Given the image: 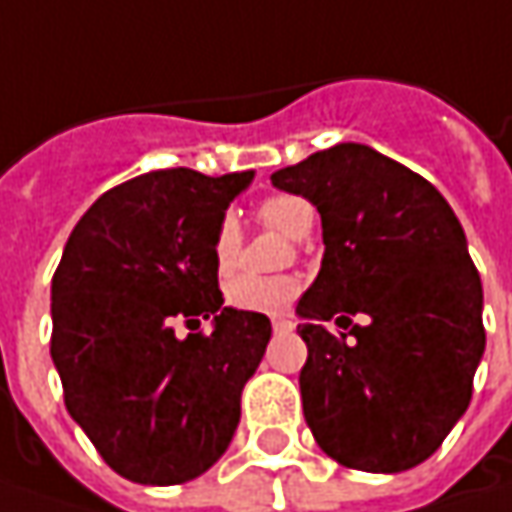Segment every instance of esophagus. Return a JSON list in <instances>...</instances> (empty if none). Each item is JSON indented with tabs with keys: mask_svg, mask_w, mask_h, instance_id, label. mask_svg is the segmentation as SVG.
Instances as JSON below:
<instances>
[{
	"mask_svg": "<svg viewBox=\"0 0 512 512\" xmlns=\"http://www.w3.org/2000/svg\"><path fill=\"white\" fill-rule=\"evenodd\" d=\"M272 329H275V332H292V321H286V318H275V321H272Z\"/></svg>",
	"mask_w": 512,
	"mask_h": 512,
	"instance_id": "esophagus-1",
	"label": "esophagus"
}]
</instances>
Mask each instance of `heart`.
<instances>
[{
    "label": "heart",
    "instance_id": "heart-1",
    "mask_svg": "<svg viewBox=\"0 0 512 512\" xmlns=\"http://www.w3.org/2000/svg\"><path fill=\"white\" fill-rule=\"evenodd\" d=\"M257 220L275 232L300 240L315 226V209L309 200L298 194H272L257 206ZM240 255V229L232 217H223L217 223L212 237V257L217 272H229ZM300 283L289 275L278 278H260V275H237L226 283V303L240 312H257V315H278L292 300L298 298Z\"/></svg>",
    "mask_w": 512,
    "mask_h": 512
}]
</instances>
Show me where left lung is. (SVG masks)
I'll return each instance as SVG.
<instances>
[{
	"instance_id": "1",
	"label": "left lung",
	"mask_w": 512,
	"mask_h": 512,
	"mask_svg": "<svg viewBox=\"0 0 512 512\" xmlns=\"http://www.w3.org/2000/svg\"><path fill=\"white\" fill-rule=\"evenodd\" d=\"M272 183L318 206L326 246L298 300L306 424L349 470H410L464 415L484 352L464 229L430 180L369 145H332Z\"/></svg>"
}]
</instances>
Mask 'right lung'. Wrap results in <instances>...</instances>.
Segmentation results:
<instances>
[{"instance_id":"obj_1","label":"right lung","mask_w":512,"mask_h":512,"mask_svg":"<svg viewBox=\"0 0 512 512\" xmlns=\"http://www.w3.org/2000/svg\"><path fill=\"white\" fill-rule=\"evenodd\" d=\"M252 171H148L79 217L51 283V358L71 418L137 484H183L226 453L240 392L272 338L223 306L217 223ZM212 317V333L176 335Z\"/></svg>"}]
</instances>
